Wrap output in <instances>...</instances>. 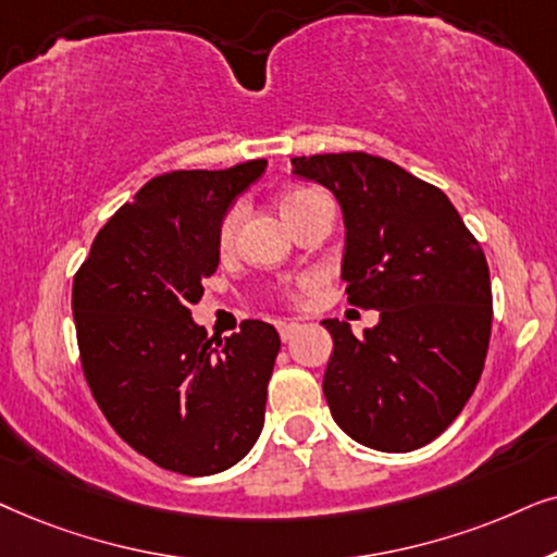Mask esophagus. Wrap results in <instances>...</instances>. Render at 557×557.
Wrapping results in <instances>:
<instances>
[{
  "label": "esophagus",
  "mask_w": 557,
  "mask_h": 557,
  "mask_svg": "<svg viewBox=\"0 0 557 557\" xmlns=\"http://www.w3.org/2000/svg\"><path fill=\"white\" fill-rule=\"evenodd\" d=\"M277 329H280V338H283L285 344H287V341H290V338L295 336V333L300 331V323H295V321H290V323H280Z\"/></svg>",
  "instance_id": "34e87169"
}]
</instances>
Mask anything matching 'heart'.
<instances>
[{
    "label": "heart",
    "mask_w": 557,
    "mask_h": 557,
    "mask_svg": "<svg viewBox=\"0 0 557 557\" xmlns=\"http://www.w3.org/2000/svg\"><path fill=\"white\" fill-rule=\"evenodd\" d=\"M308 190H298V193H290V196H285L283 201V211L287 209V206L298 203L300 198H306ZM236 226H239V209H232L224 216V221H221V228H219V247L221 249H232V244L236 239Z\"/></svg>",
    "instance_id": "b5f03b06"
}]
</instances>
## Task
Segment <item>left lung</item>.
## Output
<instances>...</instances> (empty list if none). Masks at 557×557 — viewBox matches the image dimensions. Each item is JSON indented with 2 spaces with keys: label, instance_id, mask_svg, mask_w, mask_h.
Instances as JSON below:
<instances>
[{
  "label": "left lung",
  "instance_id": "obj_1",
  "mask_svg": "<svg viewBox=\"0 0 557 557\" xmlns=\"http://www.w3.org/2000/svg\"><path fill=\"white\" fill-rule=\"evenodd\" d=\"M293 173L329 188L346 226L351 306L380 310L356 338L325 318L333 354L323 395L348 438L384 454L435 441L476 389L492 336L486 257L448 196L367 152L293 158Z\"/></svg>",
  "mask_w": 557,
  "mask_h": 557
}]
</instances>
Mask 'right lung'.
I'll list each match as a JSON object with an SVG mask.
<instances>
[{
	"label": "right lung",
	"mask_w": 557,
	"mask_h": 557,
	"mask_svg": "<svg viewBox=\"0 0 557 557\" xmlns=\"http://www.w3.org/2000/svg\"><path fill=\"white\" fill-rule=\"evenodd\" d=\"M267 160L152 177L96 234L73 280L81 364L109 425L185 476L232 469L264 425L280 351L270 323L224 341L190 315L219 267L221 221Z\"/></svg>",
	"instance_id": "1"
}]
</instances>
